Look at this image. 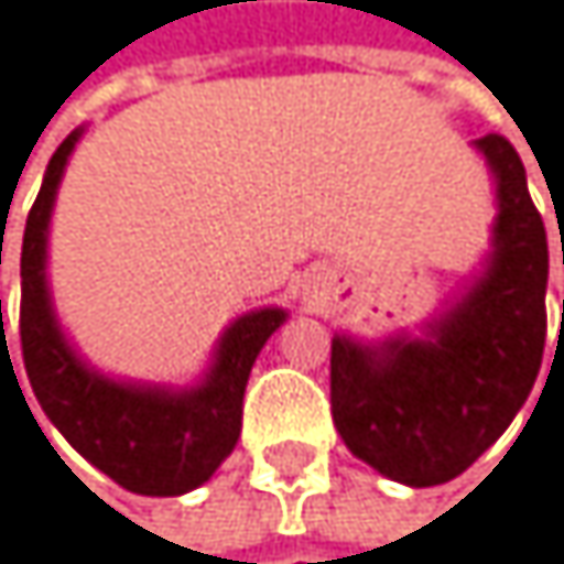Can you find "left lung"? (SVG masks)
Instances as JSON below:
<instances>
[{"instance_id": "obj_1", "label": "left lung", "mask_w": 564, "mask_h": 564, "mask_svg": "<svg viewBox=\"0 0 564 564\" xmlns=\"http://www.w3.org/2000/svg\"><path fill=\"white\" fill-rule=\"evenodd\" d=\"M498 183L495 253L424 337L330 340V414L381 475L431 488L471 468L529 401L545 350L549 240L514 147L475 140Z\"/></svg>"}]
</instances>
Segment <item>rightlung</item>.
<instances>
[{
    "mask_svg": "<svg viewBox=\"0 0 564 564\" xmlns=\"http://www.w3.org/2000/svg\"><path fill=\"white\" fill-rule=\"evenodd\" d=\"M76 140L79 130L69 133L53 153L22 234V365L35 401L86 462L127 491L160 498L183 495L204 485L234 452L250 368L267 337L284 324L288 314L280 307H263L234 321L220 340L207 381L193 391L173 394L160 388L119 384L89 371L59 334L46 291V230L56 186Z\"/></svg>",
    "mask_w": 564,
    "mask_h": 564,
    "instance_id": "1",
    "label": "right lung"
}]
</instances>
